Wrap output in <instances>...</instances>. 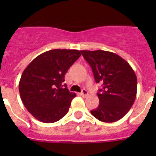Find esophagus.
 Returning a JSON list of instances; mask_svg holds the SVG:
<instances>
[{
    "label": "esophagus",
    "instance_id": "1",
    "mask_svg": "<svg viewBox=\"0 0 156 156\" xmlns=\"http://www.w3.org/2000/svg\"><path fill=\"white\" fill-rule=\"evenodd\" d=\"M80 94L82 95V96H83V98L87 97V95H88L87 90H85V89H83L82 91H81V93H80Z\"/></svg>",
    "mask_w": 156,
    "mask_h": 156
}]
</instances>
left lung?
I'll return each instance as SVG.
<instances>
[{"instance_id":"8db88e82","label":"left lung","mask_w":156,"mask_h":156,"mask_svg":"<svg viewBox=\"0 0 156 156\" xmlns=\"http://www.w3.org/2000/svg\"><path fill=\"white\" fill-rule=\"evenodd\" d=\"M92 69L99 105L90 113L98 120L113 122L122 119L134 102L137 80L131 66L115 53L106 51H80Z\"/></svg>"}]
</instances>
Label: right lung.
<instances>
[{
  "label": "right lung",
  "mask_w": 156,
  "mask_h": 156,
  "mask_svg": "<svg viewBox=\"0 0 156 156\" xmlns=\"http://www.w3.org/2000/svg\"><path fill=\"white\" fill-rule=\"evenodd\" d=\"M80 55L78 50L54 49L37 56L25 69L19 94L25 107L36 119L51 123L67 114L76 94L63 85L65 75Z\"/></svg>",
  "instance_id": "right-lung-1"
}]
</instances>
